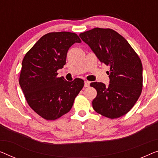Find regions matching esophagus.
Masks as SVG:
<instances>
[{"label": "esophagus", "mask_w": 158, "mask_h": 158, "mask_svg": "<svg viewBox=\"0 0 158 158\" xmlns=\"http://www.w3.org/2000/svg\"><path fill=\"white\" fill-rule=\"evenodd\" d=\"M89 84H90V82H89V81H84V87H89Z\"/></svg>", "instance_id": "34e87169"}]
</instances>
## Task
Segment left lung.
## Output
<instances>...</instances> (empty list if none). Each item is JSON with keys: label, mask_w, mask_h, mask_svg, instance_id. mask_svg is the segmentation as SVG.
Masks as SVG:
<instances>
[{"label": "left lung", "mask_w": 158, "mask_h": 158, "mask_svg": "<svg viewBox=\"0 0 158 158\" xmlns=\"http://www.w3.org/2000/svg\"><path fill=\"white\" fill-rule=\"evenodd\" d=\"M79 37L100 62L109 66V84L92 82L97 95L92 102L96 112L109 118L126 114L137 102L143 87V66L139 56L123 36L111 29L96 27Z\"/></svg>", "instance_id": "left-lung-1"}]
</instances>
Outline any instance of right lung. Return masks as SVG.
<instances>
[{
	"instance_id": "obj_1",
	"label": "right lung",
	"mask_w": 158,
	"mask_h": 158,
	"mask_svg": "<svg viewBox=\"0 0 158 158\" xmlns=\"http://www.w3.org/2000/svg\"><path fill=\"white\" fill-rule=\"evenodd\" d=\"M81 42L73 32H49L23 58L19 84L28 105L44 119H57L69 112L83 88L81 79L67 81L56 77L57 70L66 64L70 47Z\"/></svg>"
}]
</instances>
